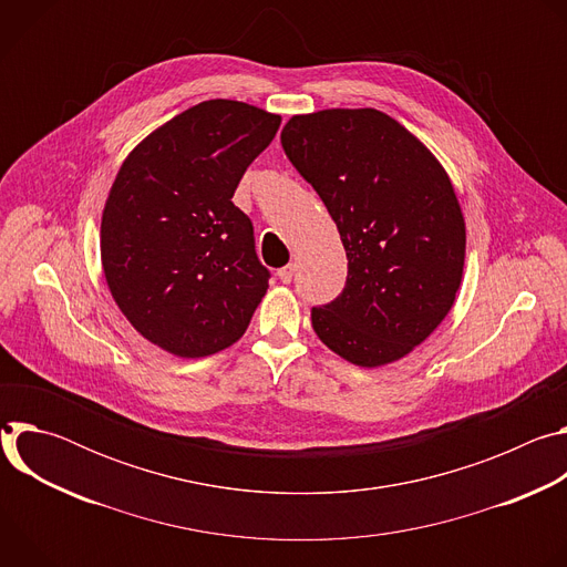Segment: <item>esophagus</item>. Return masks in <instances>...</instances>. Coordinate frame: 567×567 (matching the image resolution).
I'll return each mask as SVG.
<instances>
[{"mask_svg":"<svg viewBox=\"0 0 567 567\" xmlns=\"http://www.w3.org/2000/svg\"><path fill=\"white\" fill-rule=\"evenodd\" d=\"M278 278H280L285 285H289L291 278H293V265H287V267L278 269Z\"/></svg>","mask_w":567,"mask_h":567,"instance_id":"obj_1","label":"esophagus"}]
</instances>
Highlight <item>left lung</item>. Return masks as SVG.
<instances>
[{
	"mask_svg": "<svg viewBox=\"0 0 567 567\" xmlns=\"http://www.w3.org/2000/svg\"><path fill=\"white\" fill-rule=\"evenodd\" d=\"M280 143L332 215L348 256L343 291L311 307L318 339L379 368L426 341L455 302L466 230L446 171L388 114L291 116Z\"/></svg>",
	"mask_w": 567,
	"mask_h": 567,
	"instance_id": "left-lung-1",
	"label": "left lung"
}]
</instances>
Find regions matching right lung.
<instances>
[{"label":"right lung","instance_id":"add662e5","mask_svg":"<svg viewBox=\"0 0 567 567\" xmlns=\"http://www.w3.org/2000/svg\"><path fill=\"white\" fill-rule=\"evenodd\" d=\"M278 127L280 116L260 107L204 101L123 161L103 210L101 260L118 309L161 350L199 359L247 332L271 274L233 193Z\"/></svg>","mask_w":567,"mask_h":567}]
</instances>
